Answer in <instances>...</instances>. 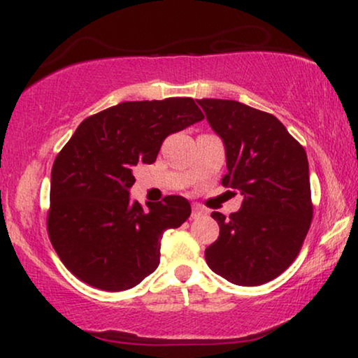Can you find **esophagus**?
<instances>
[{
	"mask_svg": "<svg viewBox=\"0 0 358 358\" xmlns=\"http://www.w3.org/2000/svg\"><path fill=\"white\" fill-rule=\"evenodd\" d=\"M203 215H205V208L200 207V205H192V215H190V217L200 218L203 217Z\"/></svg>",
	"mask_w": 358,
	"mask_h": 358,
	"instance_id": "esophagus-1",
	"label": "esophagus"
}]
</instances>
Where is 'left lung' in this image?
Segmentation results:
<instances>
[{
	"instance_id": "8db88e82",
	"label": "left lung",
	"mask_w": 358,
	"mask_h": 358,
	"mask_svg": "<svg viewBox=\"0 0 358 358\" xmlns=\"http://www.w3.org/2000/svg\"><path fill=\"white\" fill-rule=\"evenodd\" d=\"M222 138L224 187L243 195L241 208L213 212L217 241L205 249L208 267L234 285L271 282L295 261L313 218L306 151L277 117L228 99H199Z\"/></svg>"
}]
</instances>
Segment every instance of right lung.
Listing matches in <instances>:
<instances>
[{
  "label": "right lung",
  "instance_id": "1",
  "mask_svg": "<svg viewBox=\"0 0 358 358\" xmlns=\"http://www.w3.org/2000/svg\"><path fill=\"white\" fill-rule=\"evenodd\" d=\"M203 119L192 97L120 102L87 117L52 168L47 227L65 267L87 285L122 292L156 271L163 233L190 217L180 195L148 208L130 200L134 171L164 138Z\"/></svg>",
  "mask_w": 358,
  "mask_h": 358
}]
</instances>
